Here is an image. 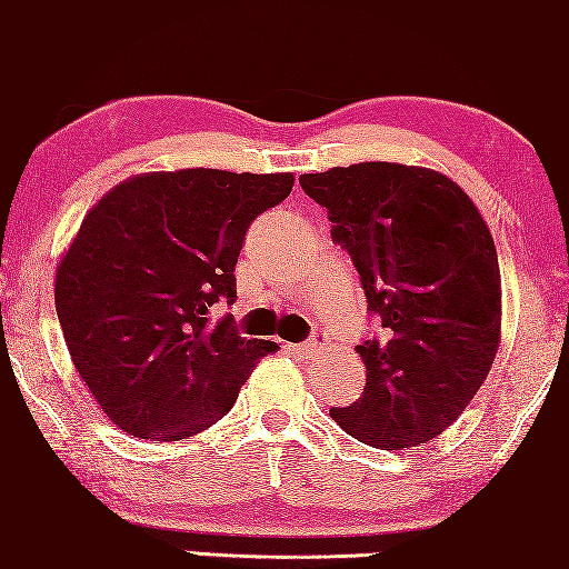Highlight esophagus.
Returning <instances> with one entry per match:
<instances>
[{
    "mask_svg": "<svg viewBox=\"0 0 569 569\" xmlns=\"http://www.w3.org/2000/svg\"><path fill=\"white\" fill-rule=\"evenodd\" d=\"M319 349H322V341H317V338H309V341L292 347V352H296L298 357H315V355H319Z\"/></svg>",
    "mask_w": 569,
    "mask_h": 569,
    "instance_id": "1",
    "label": "esophagus"
}]
</instances>
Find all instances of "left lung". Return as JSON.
Listing matches in <instances>:
<instances>
[{
	"instance_id": "8db88e82",
	"label": "left lung",
	"mask_w": 569,
	"mask_h": 569,
	"mask_svg": "<svg viewBox=\"0 0 569 569\" xmlns=\"http://www.w3.org/2000/svg\"><path fill=\"white\" fill-rule=\"evenodd\" d=\"M298 182L328 209L333 241L381 322V338L357 347L366 389L330 417L373 449L427 443L468 408L500 347V266L487 222L457 182L422 166L368 161Z\"/></svg>"
}]
</instances>
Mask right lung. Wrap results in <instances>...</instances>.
<instances>
[{
  "mask_svg": "<svg viewBox=\"0 0 569 569\" xmlns=\"http://www.w3.org/2000/svg\"><path fill=\"white\" fill-rule=\"evenodd\" d=\"M296 177L150 171L114 184L56 271V311L80 379L114 427L180 440L231 411L273 341L236 333V260L247 228Z\"/></svg>",
  "mask_w": 569,
  "mask_h": 569,
  "instance_id": "obj_1",
  "label": "right lung"
}]
</instances>
